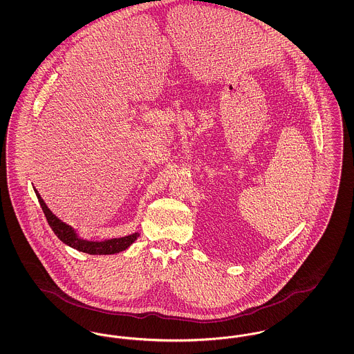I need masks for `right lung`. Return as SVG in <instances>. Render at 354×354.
I'll return each mask as SVG.
<instances>
[{"mask_svg":"<svg viewBox=\"0 0 354 354\" xmlns=\"http://www.w3.org/2000/svg\"><path fill=\"white\" fill-rule=\"evenodd\" d=\"M34 192L37 195V199L39 202V205L46 216V220L50 225L53 232L58 236V239L61 241H64L65 244H68L70 247L75 248L77 251L81 252L88 253V254H113V253H118L120 251H124L127 247H130L139 234H133V235L124 236V237H119V239H111V240H104V241H87L84 239H80L75 231L65 224L64 221L58 219L55 215H53L50 209L48 208V205L44 202V199L41 198V195L38 194V191L34 188Z\"/></svg>","mask_w":354,"mask_h":354,"instance_id":"1","label":"right lung"}]
</instances>
